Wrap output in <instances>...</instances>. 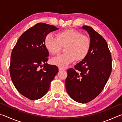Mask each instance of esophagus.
Wrapping results in <instances>:
<instances>
[{
    "label": "esophagus",
    "instance_id": "esophagus-1",
    "mask_svg": "<svg viewBox=\"0 0 122 122\" xmlns=\"http://www.w3.org/2000/svg\"><path fill=\"white\" fill-rule=\"evenodd\" d=\"M65 69L63 68H62V67H59V71H65Z\"/></svg>",
    "mask_w": 122,
    "mask_h": 122
}]
</instances>
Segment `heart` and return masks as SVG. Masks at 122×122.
<instances>
[{
  "mask_svg": "<svg viewBox=\"0 0 122 122\" xmlns=\"http://www.w3.org/2000/svg\"><path fill=\"white\" fill-rule=\"evenodd\" d=\"M45 46L49 53L54 54L64 47L65 53L53 57V65L64 67L76 60H82L88 54L90 47V40L81 32L69 29L59 32L56 38L52 34H47L44 40Z\"/></svg>",
  "mask_w": 122,
  "mask_h": 122,
  "instance_id": "heart-1",
  "label": "heart"
}]
</instances>
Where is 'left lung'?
<instances>
[{"mask_svg": "<svg viewBox=\"0 0 122 122\" xmlns=\"http://www.w3.org/2000/svg\"><path fill=\"white\" fill-rule=\"evenodd\" d=\"M90 38L86 56L67 71V92L76 102L86 103L96 98L106 86L112 71L110 51L105 39L88 26H83Z\"/></svg>", "mask_w": 122, "mask_h": 122, "instance_id": "8db88e82", "label": "left lung"}]
</instances>
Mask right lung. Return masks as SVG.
Wrapping results in <instances>:
<instances>
[{"mask_svg":"<svg viewBox=\"0 0 122 122\" xmlns=\"http://www.w3.org/2000/svg\"><path fill=\"white\" fill-rule=\"evenodd\" d=\"M59 28L38 23L22 34L12 50L10 72L12 82L20 94L31 100L42 97L58 73V67L46 62L49 53L44 40L49 33ZM44 65V67L41 69Z\"/></svg>","mask_w":122,"mask_h":122,"instance_id":"obj_1","label":"right lung"}]
</instances>
